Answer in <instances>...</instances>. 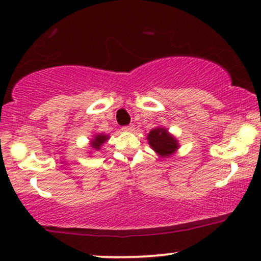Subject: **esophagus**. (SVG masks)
Listing matches in <instances>:
<instances>
[{
  "mask_svg": "<svg viewBox=\"0 0 261 261\" xmlns=\"http://www.w3.org/2000/svg\"><path fill=\"white\" fill-rule=\"evenodd\" d=\"M134 128H135L134 125H127V126L123 127V131H125V133H133Z\"/></svg>",
  "mask_w": 261,
  "mask_h": 261,
  "instance_id": "obj_1",
  "label": "esophagus"
}]
</instances>
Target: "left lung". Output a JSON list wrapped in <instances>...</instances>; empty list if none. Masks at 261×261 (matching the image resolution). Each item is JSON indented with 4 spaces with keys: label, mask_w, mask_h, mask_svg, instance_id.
Wrapping results in <instances>:
<instances>
[{
    "label": "left lung",
    "mask_w": 261,
    "mask_h": 261,
    "mask_svg": "<svg viewBox=\"0 0 261 261\" xmlns=\"http://www.w3.org/2000/svg\"><path fill=\"white\" fill-rule=\"evenodd\" d=\"M148 143L160 158H169L179 149V141L166 127H154L147 136Z\"/></svg>",
    "instance_id": "1"
}]
</instances>
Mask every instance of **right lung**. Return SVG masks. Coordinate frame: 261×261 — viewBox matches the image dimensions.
<instances>
[{
    "instance_id": "1",
    "label": "right lung",
    "mask_w": 261,
    "mask_h": 261,
    "mask_svg": "<svg viewBox=\"0 0 261 261\" xmlns=\"http://www.w3.org/2000/svg\"><path fill=\"white\" fill-rule=\"evenodd\" d=\"M110 136L107 134H95L93 138H90L89 141V147L94 151L101 150V147L109 141Z\"/></svg>"
}]
</instances>
